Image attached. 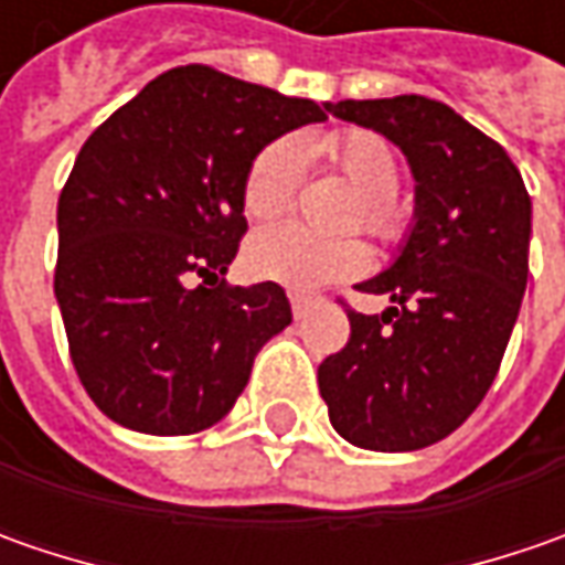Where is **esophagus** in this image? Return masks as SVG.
I'll return each mask as SVG.
<instances>
[{
  "mask_svg": "<svg viewBox=\"0 0 565 565\" xmlns=\"http://www.w3.org/2000/svg\"><path fill=\"white\" fill-rule=\"evenodd\" d=\"M289 301H292V315L295 317H301L308 308H311V295H305V292H289Z\"/></svg>",
  "mask_w": 565,
  "mask_h": 565,
  "instance_id": "1",
  "label": "esophagus"
}]
</instances>
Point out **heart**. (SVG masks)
Here are the masks:
<instances>
[{
  "label": "heart",
  "mask_w": 565,
  "mask_h": 565,
  "mask_svg": "<svg viewBox=\"0 0 565 565\" xmlns=\"http://www.w3.org/2000/svg\"><path fill=\"white\" fill-rule=\"evenodd\" d=\"M327 160L359 191L349 223H361L380 242L396 245L408 235L412 216L399 201L402 157L386 138L364 128H345L320 143ZM305 169V150L295 138H276L260 147L242 182V206L250 220L270 223L295 201ZM245 264L254 276L289 289H317L323 282L352 279L367 270L371 250L355 235H315L305 226H273L248 242Z\"/></svg>",
  "instance_id": "b5f03b06"
}]
</instances>
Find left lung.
Masks as SVG:
<instances>
[{
	"label": "left lung",
	"instance_id": "8db88e82",
	"mask_svg": "<svg viewBox=\"0 0 565 565\" xmlns=\"http://www.w3.org/2000/svg\"><path fill=\"white\" fill-rule=\"evenodd\" d=\"M408 157L415 226L390 270L359 292L390 295L383 315L349 308V342L317 367L339 437L408 452L449 437L488 396L529 282L532 198L507 150L446 103L405 94L327 103Z\"/></svg>",
	"mask_w": 565,
	"mask_h": 565
}]
</instances>
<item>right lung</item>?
Listing matches in <instances>:
<instances>
[{"instance_id":"obj_1","label":"right lung","mask_w":565,"mask_h":565,"mask_svg":"<svg viewBox=\"0 0 565 565\" xmlns=\"http://www.w3.org/2000/svg\"><path fill=\"white\" fill-rule=\"evenodd\" d=\"M323 109L182 65L84 141L58 194L53 289L72 364L106 418L185 437L242 396L260 345L292 323L282 286L220 279L248 232L242 182L260 147Z\"/></svg>"}]
</instances>
